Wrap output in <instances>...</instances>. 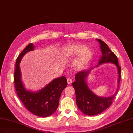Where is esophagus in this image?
Masks as SVG:
<instances>
[{"label": "esophagus", "instance_id": "34e87169", "mask_svg": "<svg viewBox=\"0 0 133 133\" xmlns=\"http://www.w3.org/2000/svg\"><path fill=\"white\" fill-rule=\"evenodd\" d=\"M67 82H68V84L69 85L71 84V83H72V80H71V79H70V78H68V79H67Z\"/></svg>", "mask_w": 133, "mask_h": 133}]
</instances>
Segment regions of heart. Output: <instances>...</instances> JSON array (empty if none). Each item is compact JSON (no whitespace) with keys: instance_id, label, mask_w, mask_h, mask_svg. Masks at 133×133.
Here are the masks:
<instances>
[{"instance_id":"heart-1","label":"heart","mask_w":133,"mask_h":133,"mask_svg":"<svg viewBox=\"0 0 133 133\" xmlns=\"http://www.w3.org/2000/svg\"><path fill=\"white\" fill-rule=\"evenodd\" d=\"M80 54L75 61V65L82 67L86 65L92 58V53L86 46L82 44H70L63 49V55L65 58H70Z\"/></svg>"}]
</instances>
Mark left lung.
<instances>
[{"mask_svg":"<svg viewBox=\"0 0 133 133\" xmlns=\"http://www.w3.org/2000/svg\"><path fill=\"white\" fill-rule=\"evenodd\" d=\"M101 45L102 56L100 59L98 65L104 63H112L115 64L118 70L119 79L118 88L121 77V66L119 65L116 55L109 48L107 44L103 41L97 39ZM92 68L88 70H83L77 72L75 75V81L72 83V86L75 91L76 102L80 110L87 116H94L99 114L108 108L113 103L118 91L109 97H100L96 95L88 88L85 81L86 77Z\"/></svg>","mask_w":133,"mask_h":133,"instance_id":"8db88e82","label":"left lung"}]
</instances>
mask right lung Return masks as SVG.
Listing matches in <instances>:
<instances>
[{
  "instance_id": "1",
  "label": "right lung",
  "mask_w": 133,
  "mask_h": 133,
  "mask_svg": "<svg viewBox=\"0 0 133 133\" xmlns=\"http://www.w3.org/2000/svg\"><path fill=\"white\" fill-rule=\"evenodd\" d=\"M34 48L33 44L30 43L17 57L14 75V85L18 97L27 110L38 117H47L57 110L62 92L67 86V80L62 76L55 79L37 92L27 91L21 80L19 64L24 54Z\"/></svg>"
}]
</instances>
